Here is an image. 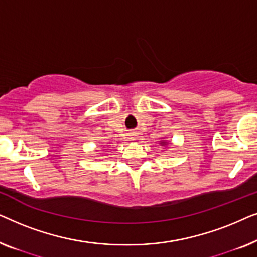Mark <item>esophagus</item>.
Listing matches in <instances>:
<instances>
[{"instance_id":"obj_1","label":"esophagus","mask_w":257,"mask_h":257,"mask_svg":"<svg viewBox=\"0 0 257 257\" xmlns=\"http://www.w3.org/2000/svg\"><path fill=\"white\" fill-rule=\"evenodd\" d=\"M128 139H130V140H136V139H137V133H136V132H131V133H130Z\"/></svg>"}]
</instances>
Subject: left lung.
<instances>
[{
    "mask_svg": "<svg viewBox=\"0 0 257 257\" xmlns=\"http://www.w3.org/2000/svg\"><path fill=\"white\" fill-rule=\"evenodd\" d=\"M159 144H160V145H161V146H166V145H167V144H168V142H167V140H165V139H163V140H160V142H159Z\"/></svg>",
    "mask_w": 257,
    "mask_h": 257,
    "instance_id": "left-lung-1",
    "label": "left lung"
}]
</instances>
